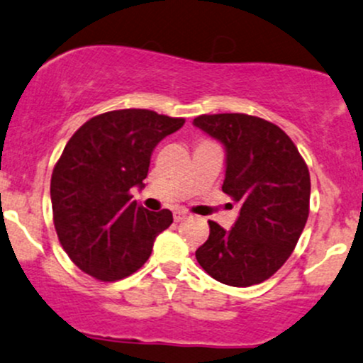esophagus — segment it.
<instances>
[{
	"label": "esophagus",
	"instance_id": "esophagus-1",
	"mask_svg": "<svg viewBox=\"0 0 363 363\" xmlns=\"http://www.w3.org/2000/svg\"><path fill=\"white\" fill-rule=\"evenodd\" d=\"M173 218H174V221H183L186 218V213L185 211H182V209H177V211H174V214H173Z\"/></svg>",
	"mask_w": 363,
	"mask_h": 363
}]
</instances>
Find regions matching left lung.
<instances>
[{
	"label": "left lung",
	"mask_w": 363,
	"mask_h": 363,
	"mask_svg": "<svg viewBox=\"0 0 363 363\" xmlns=\"http://www.w3.org/2000/svg\"><path fill=\"white\" fill-rule=\"evenodd\" d=\"M194 124L227 150L223 192L239 202L232 230L209 221L196 251L202 268L233 287L261 284L286 263L310 213V171L294 142L270 121L202 114Z\"/></svg>",
	"instance_id": "8db88e82"
}]
</instances>
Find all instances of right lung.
Wrapping results in <instances>:
<instances>
[{
	"label": "right lung",
	"mask_w": 363,
	"mask_h": 363,
	"mask_svg": "<svg viewBox=\"0 0 363 363\" xmlns=\"http://www.w3.org/2000/svg\"><path fill=\"white\" fill-rule=\"evenodd\" d=\"M183 118L147 108L95 116L71 136L52 173L58 240L76 267L102 282L135 274L173 213L147 211L130 190L143 186L152 150L178 131Z\"/></svg>",
	"instance_id": "right-lung-1"
}]
</instances>
